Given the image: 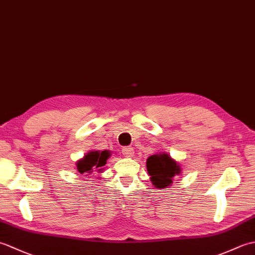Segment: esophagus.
<instances>
[{"label": "esophagus", "instance_id": "1", "mask_svg": "<svg viewBox=\"0 0 255 255\" xmlns=\"http://www.w3.org/2000/svg\"><path fill=\"white\" fill-rule=\"evenodd\" d=\"M122 153L125 156H131L133 154V148L132 147H124L122 149Z\"/></svg>", "mask_w": 255, "mask_h": 255}]
</instances>
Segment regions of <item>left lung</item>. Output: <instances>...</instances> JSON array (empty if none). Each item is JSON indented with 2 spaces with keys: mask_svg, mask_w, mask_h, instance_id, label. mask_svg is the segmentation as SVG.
Instances as JSON below:
<instances>
[{
  "mask_svg": "<svg viewBox=\"0 0 255 255\" xmlns=\"http://www.w3.org/2000/svg\"><path fill=\"white\" fill-rule=\"evenodd\" d=\"M147 170L152 185L163 189L173 183L174 176L181 174V166L167 153H156L147 159Z\"/></svg>",
  "mask_w": 255,
  "mask_h": 255,
  "instance_id": "left-lung-1",
  "label": "left lung"
}]
</instances>
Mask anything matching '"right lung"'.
I'll list each match as a JSON object with an SVG mask.
<instances>
[{
	"instance_id": "right-lung-1",
	"label": "right lung",
	"mask_w": 255,
	"mask_h": 255,
	"mask_svg": "<svg viewBox=\"0 0 255 255\" xmlns=\"http://www.w3.org/2000/svg\"><path fill=\"white\" fill-rule=\"evenodd\" d=\"M111 156V151H90L83 159L77 162V169L81 174H91L92 172H102L103 166L106 164L107 159Z\"/></svg>"
}]
</instances>
